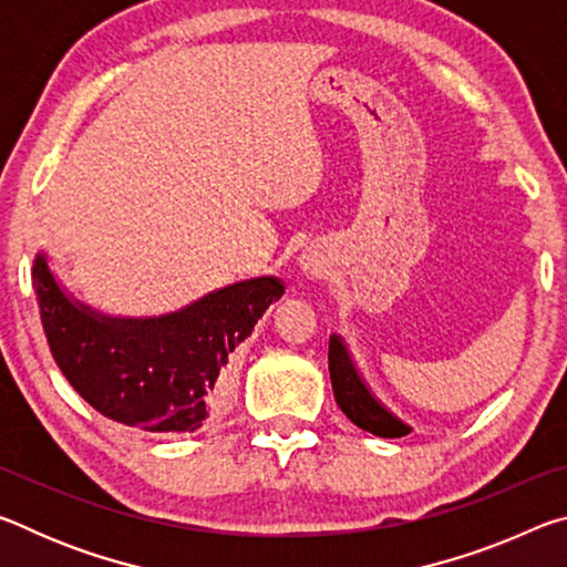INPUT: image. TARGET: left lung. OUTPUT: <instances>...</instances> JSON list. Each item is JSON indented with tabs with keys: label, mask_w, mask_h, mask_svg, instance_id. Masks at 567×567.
<instances>
[{
	"label": "left lung",
	"mask_w": 567,
	"mask_h": 567,
	"mask_svg": "<svg viewBox=\"0 0 567 567\" xmlns=\"http://www.w3.org/2000/svg\"><path fill=\"white\" fill-rule=\"evenodd\" d=\"M328 364L334 402H338L340 410L354 422V425L368 430V433L378 437H402L410 433V427L402 425L398 417H392L390 412L370 395V390L362 385L348 350H344V344L338 338L330 340Z\"/></svg>",
	"instance_id": "left-lung-1"
}]
</instances>
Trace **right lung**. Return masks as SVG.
Segmentation results:
<instances>
[{"mask_svg": "<svg viewBox=\"0 0 567 567\" xmlns=\"http://www.w3.org/2000/svg\"><path fill=\"white\" fill-rule=\"evenodd\" d=\"M42 328L70 385L122 425L185 435L217 420L235 392L233 352L285 292L275 277L225 287L159 320H102L66 300L40 255Z\"/></svg>", "mask_w": 567, "mask_h": 567, "instance_id": "right-lung-1", "label": "right lung"}]
</instances>
